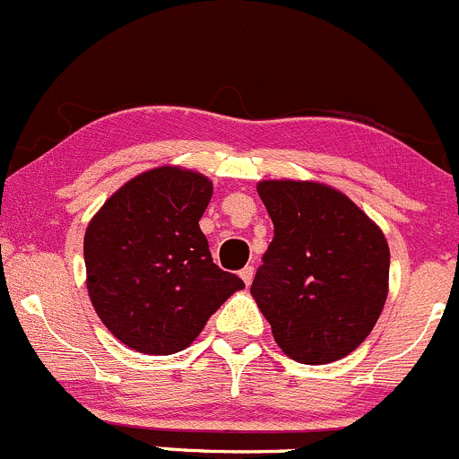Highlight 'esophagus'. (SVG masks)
Returning <instances> with one entry per match:
<instances>
[{
	"label": "esophagus",
	"instance_id": "esophagus-1",
	"mask_svg": "<svg viewBox=\"0 0 459 459\" xmlns=\"http://www.w3.org/2000/svg\"><path fill=\"white\" fill-rule=\"evenodd\" d=\"M240 279H243L245 285L252 283V279H254V265H245L243 270H240Z\"/></svg>",
	"mask_w": 459,
	"mask_h": 459
}]
</instances>
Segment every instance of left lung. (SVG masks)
Masks as SVG:
<instances>
[{
    "mask_svg": "<svg viewBox=\"0 0 459 459\" xmlns=\"http://www.w3.org/2000/svg\"><path fill=\"white\" fill-rule=\"evenodd\" d=\"M274 238L252 297L294 361L330 364L364 343L388 297L384 231L346 194L315 180H261Z\"/></svg>",
    "mask_w": 459,
    "mask_h": 459,
    "instance_id": "left-lung-1",
    "label": "left lung"
}]
</instances>
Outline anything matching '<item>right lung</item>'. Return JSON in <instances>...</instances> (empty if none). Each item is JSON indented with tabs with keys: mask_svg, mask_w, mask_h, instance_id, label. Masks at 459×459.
I'll return each instance as SVG.
<instances>
[{
	"mask_svg": "<svg viewBox=\"0 0 459 459\" xmlns=\"http://www.w3.org/2000/svg\"><path fill=\"white\" fill-rule=\"evenodd\" d=\"M214 187L165 165L122 185L84 234L86 290L108 333L144 355L185 351L245 283L223 272L201 231Z\"/></svg>",
	"mask_w": 459,
	"mask_h": 459,
	"instance_id": "1",
	"label": "right lung"
}]
</instances>
